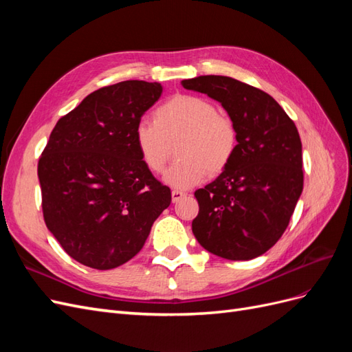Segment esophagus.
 Segmentation results:
<instances>
[{"label":"esophagus","mask_w":352,"mask_h":352,"mask_svg":"<svg viewBox=\"0 0 352 352\" xmlns=\"http://www.w3.org/2000/svg\"><path fill=\"white\" fill-rule=\"evenodd\" d=\"M185 195H186V194H185V192H182V190L173 189V190H172V201H173V202H177L179 199H182Z\"/></svg>","instance_id":"obj_1"}]
</instances>
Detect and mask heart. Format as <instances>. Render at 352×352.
Listing matches in <instances>:
<instances>
[{"label":"heart","instance_id":"1","mask_svg":"<svg viewBox=\"0 0 352 352\" xmlns=\"http://www.w3.org/2000/svg\"><path fill=\"white\" fill-rule=\"evenodd\" d=\"M177 144L182 158L170 166L163 182L176 189H189L204 182L208 170L220 173L236 154L238 131L228 116L220 114L210 100L180 94L154 110L153 122L141 120L133 129V142L144 166L153 173L162 172Z\"/></svg>","mask_w":352,"mask_h":352}]
</instances>
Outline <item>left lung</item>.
I'll return each mask as SVG.
<instances>
[{
	"mask_svg": "<svg viewBox=\"0 0 352 352\" xmlns=\"http://www.w3.org/2000/svg\"><path fill=\"white\" fill-rule=\"evenodd\" d=\"M207 94L235 123L238 148L206 188L192 232L202 248L226 260H252L280 239L302 192V145L295 123L264 91L228 76L182 80Z\"/></svg>",
	"mask_w": 352,
	"mask_h": 352,
	"instance_id": "1",
	"label": "left lung"
}]
</instances>
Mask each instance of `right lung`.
Masks as SVG:
<instances>
[{
    "instance_id": "1",
    "label": "right lung",
    "mask_w": 352,
    "mask_h": 352,
    "mask_svg": "<svg viewBox=\"0 0 352 352\" xmlns=\"http://www.w3.org/2000/svg\"><path fill=\"white\" fill-rule=\"evenodd\" d=\"M163 92L124 80L94 91L52 129L38 163L48 230L72 258L110 270L144 247L172 192L141 162L133 129Z\"/></svg>"
}]
</instances>
